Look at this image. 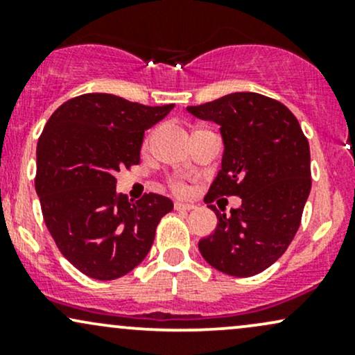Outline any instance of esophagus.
<instances>
[{"mask_svg":"<svg viewBox=\"0 0 355 355\" xmlns=\"http://www.w3.org/2000/svg\"><path fill=\"white\" fill-rule=\"evenodd\" d=\"M175 210H193V203H185V202H175Z\"/></svg>","mask_w":355,"mask_h":355,"instance_id":"34e87169","label":"esophagus"}]
</instances>
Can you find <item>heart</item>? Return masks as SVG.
I'll list each match as a JSON object with an SVG mask.
<instances>
[{
    "label": "heart",
    "instance_id": "b5f03b06",
    "mask_svg": "<svg viewBox=\"0 0 355 355\" xmlns=\"http://www.w3.org/2000/svg\"><path fill=\"white\" fill-rule=\"evenodd\" d=\"M172 187H173L175 191H178V193H183V191H185V187H183V183H180L178 180H173Z\"/></svg>",
    "mask_w": 355,
    "mask_h": 355
}]
</instances>
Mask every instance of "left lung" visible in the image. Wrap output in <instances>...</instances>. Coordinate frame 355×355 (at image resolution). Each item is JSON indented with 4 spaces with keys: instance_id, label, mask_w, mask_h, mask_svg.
<instances>
[{
    "instance_id": "8db88e82",
    "label": "left lung",
    "mask_w": 355,
    "mask_h": 355,
    "mask_svg": "<svg viewBox=\"0 0 355 355\" xmlns=\"http://www.w3.org/2000/svg\"><path fill=\"white\" fill-rule=\"evenodd\" d=\"M187 112L215 121L225 146L205 203L242 198L229 215L209 205L218 223L198 250L227 275L260 274L284 255L299 230L312 187L307 138L291 110L259 93H230Z\"/></svg>"
}]
</instances>
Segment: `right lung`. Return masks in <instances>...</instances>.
<instances>
[{
  "instance_id": "1",
  "label": "right lung",
  "mask_w": 355,
  "mask_h": 355,
  "mask_svg": "<svg viewBox=\"0 0 355 355\" xmlns=\"http://www.w3.org/2000/svg\"><path fill=\"white\" fill-rule=\"evenodd\" d=\"M173 105L146 107L108 93L64 101L36 146L35 189L44 223L64 259L96 280L133 270L152 248L155 230L173 202L116 193V173L140 164L145 130Z\"/></svg>"
}]
</instances>
